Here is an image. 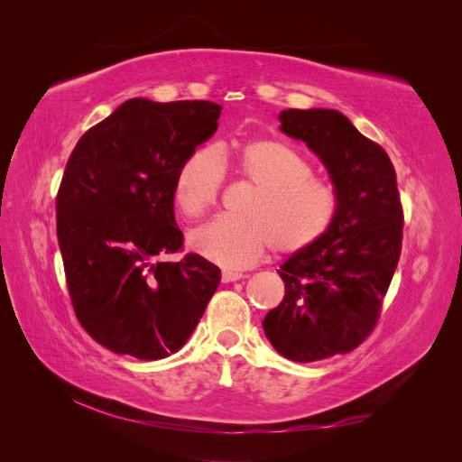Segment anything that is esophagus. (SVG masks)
Listing matches in <instances>:
<instances>
[{"instance_id":"34e87169","label":"esophagus","mask_w":462,"mask_h":462,"mask_svg":"<svg viewBox=\"0 0 462 462\" xmlns=\"http://www.w3.org/2000/svg\"><path fill=\"white\" fill-rule=\"evenodd\" d=\"M245 273L241 270H223L221 273V279L223 283H231V282H239V279H243Z\"/></svg>"}]
</instances>
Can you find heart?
I'll list each match as a JSON object with an SVG mask.
<instances>
[{
    "instance_id": "1",
    "label": "heart",
    "mask_w": 462,
    "mask_h": 462,
    "mask_svg": "<svg viewBox=\"0 0 462 462\" xmlns=\"http://www.w3.org/2000/svg\"><path fill=\"white\" fill-rule=\"evenodd\" d=\"M221 162L258 192L243 217L217 216L190 233V245L223 265H246L277 245L299 253L326 236L339 212V192L329 180L312 175L302 152L277 138H256L235 148H197L179 165L175 204L189 219L204 216L226 183Z\"/></svg>"
}]
</instances>
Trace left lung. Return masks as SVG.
<instances>
[{
  "instance_id": "obj_1",
  "label": "left lung",
  "mask_w": 462,
  "mask_h": 462,
  "mask_svg": "<svg viewBox=\"0 0 462 462\" xmlns=\"http://www.w3.org/2000/svg\"><path fill=\"white\" fill-rule=\"evenodd\" d=\"M282 131L306 143L339 192L326 236L279 268L285 297L262 326L275 351L295 362L345 355L365 341L401 256L402 206L385 150L335 109H287Z\"/></svg>"
}]
</instances>
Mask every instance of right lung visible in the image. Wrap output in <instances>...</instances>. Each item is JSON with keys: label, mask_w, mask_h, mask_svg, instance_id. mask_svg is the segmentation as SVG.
<instances>
[{"label": "right lung", "mask_w": 462, "mask_h": 462, "mask_svg": "<svg viewBox=\"0 0 462 462\" xmlns=\"http://www.w3.org/2000/svg\"><path fill=\"white\" fill-rule=\"evenodd\" d=\"M221 106L133 97L80 136L58 190V241L80 326L117 355L160 360L187 343L221 272L183 246L179 165L217 131Z\"/></svg>", "instance_id": "add662e5"}]
</instances>
